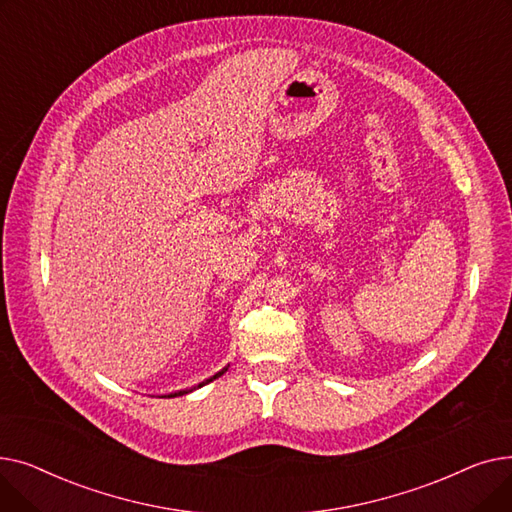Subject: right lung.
<instances>
[{"label": "right lung", "instance_id": "add662e5", "mask_svg": "<svg viewBox=\"0 0 512 512\" xmlns=\"http://www.w3.org/2000/svg\"><path fill=\"white\" fill-rule=\"evenodd\" d=\"M226 371H228V367H224V369H222V371H218V373H215V375H213V378H209V380H205V382H203V384H199V386H197V388H201V386H205V384H209V382H213V380H215V378H220V375H224V373H226ZM197 388H191V390H180V392H174V394H170V396H168V398H174V396H182V394H188V392H193V390H197Z\"/></svg>", "mask_w": 512, "mask_h": 512}]
</instances>
